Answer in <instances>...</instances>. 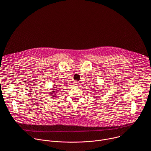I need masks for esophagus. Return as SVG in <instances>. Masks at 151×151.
<instances>
[{
    "mask_svg": "<svg viewBox=\"0 0 151 151\" xmlns=\"http://www.w3.org/2000/svg\"><path fill=\"white\" fill-rule=\"evenodd\" d=\"M79 82H75V85H76V86H77V87H78V86L79 85Z\"/></svg>",
    "mask_w": 151,
    "mask_h": 151,
    "instance_id": "1",
    "label": "esophagus"
}]
</instances>
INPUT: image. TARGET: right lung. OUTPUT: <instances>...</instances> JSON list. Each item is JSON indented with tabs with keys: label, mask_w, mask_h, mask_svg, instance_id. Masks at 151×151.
Instances as JSON below:
<instances>
[{
	"label": "right lung",
	"mask_w": 151,
	"mask_h": 151,
	"mask_svg": "<svg viewBox=\"0 0 151 151\" xmlns=\"http://www.w3.org/2000/svg\"><path fill=\"white\" fill-rule=\"evenodd\" d=\"M55 88H57V87H55ZM53 90H57V89H53ZM55 91H52V93H54V94H55L56 93H55ZM52 94H53V93H52ZM52 96H53V97H55V96H55V94H54V95H52Z\"/></svg>",
	"instance_id": "right-lung-1"
}]
</instances>
